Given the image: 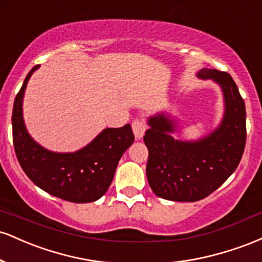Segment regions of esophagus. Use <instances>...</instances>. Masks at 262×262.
Segmentation results:
<instances>
[{"label":"esophagus","mask_w":262,"mask_h":262,"mask_svg":"<svg viewBox=\"0 0 262 262\" xmlns=\"http://www.w3.org/2000/svg\"><path fill=\"white\" fill-rule=\"evenodd\" d=\"M132 127H133L134 135L137 139L143 138V135L146 130V124L143 119H135V121H133V123H132Z\"/></svg>","instance_id":"1"}]
</instances>
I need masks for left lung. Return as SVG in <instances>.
Wrapping results in <instances>:
<instances>
[{
  "label": "left lung",
  "mask_w": 262,
  "mask_h": 262,
  "mask_svg": "<svg viewBox=\"0 0 262 262\" xmlns=\"http://www.w3.org/2000/svg\"><path fill=\"white\" fill-rule=\"evenodd\" d=\"M223 90L225 113L217 130L198 141L175 140L173 122L164 113L149 118L144 135L149 158L146 177L156 196L176 202H196L221 187L236 170L246 141L245 102L233 77L215 69H202Z\"/></svg>",
  "instance_id": "left-lung-1"
}]
</instances>
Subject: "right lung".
<instances>
[{"instance_id":"1","label":"right lung","mask_w":262,"mask_h":262,"mask_svg":"<svg viewBox=\"0 0 262 262\" xmlns=\"http://www.w3.org/2000/svg\"><path fill=\"white\" fill-rule=\"evenodd\" d=\"M34 66L14 98L12 134L18 162L38 187L53 196L74 203L97 201L112 183L123 152L133 144L134 134L129 124L107 128L89 145L76 152L59 154L41 148L32 139L23 122L22 102Z\"/></svg>"}]
</instances>
